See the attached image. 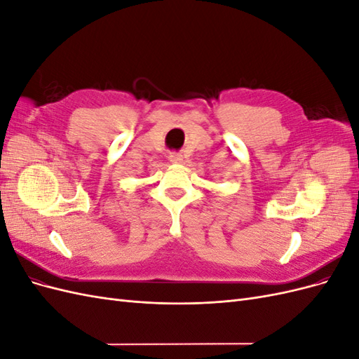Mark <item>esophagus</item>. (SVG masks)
<instances>
[{"instance_id": "esophagus-1", "label": "esophagus", "mask_w": 359, "mask_h": 359, "mask_svg": "<svg viewBox=\"0 0 359 359\" xmlns=\"http://www.w3.org/2000/svg\"><path fill=\"white\" fill-rule=\"evenodd\" d=\"M169 160H170L172 163H181V161H182V156L178 154V153H170Z\"/></svg>"}]
</instances>
